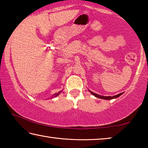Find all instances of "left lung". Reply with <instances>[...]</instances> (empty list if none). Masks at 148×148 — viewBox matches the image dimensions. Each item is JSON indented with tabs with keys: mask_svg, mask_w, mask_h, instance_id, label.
<instances>
[{
	"mask_svg": "<svg viewBox=\"0 0 148 148\" xmlns=\"http://www.w3.org/2000/svg\"><path fill=\"white\" fill-rule=\"evenodd\" d=\"M89 92H91V93L92 95H93L95 97H97V98H99V99H104V100H110V99H116L117 98V97H119V96H121V95L123 94V92H121V93H119L118 95H115V96H113V97H111V96H108V97H105V96H101V95H99L98 94H96L95 93V92H92L91 91H89Z\"/></svg>",
	"mask_w": 148,
	"mask_h": 148,
	"instance_id": "1",
	"label": "left lung"
}]
</instances>
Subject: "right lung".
<instances>
[{
    "label": "right lung",
    "mask_w": 148,
    "mask_h": 148,
    "mask_svg": "<svg viewBox=\"0 0 148 148\" xmlns=\"http://www.w3.org/2000/svg\"><path fill=\"white\" fill-rule=\"evenodd\" d=\"M61 91H59V92H57V93H56V94H54L53 95V96H52L51 97V98H53V97H56L57 96H58V95L60 94V93H61Z\"/></svg>",
    "instance_id": "right-lung-1"
}]
</instances>
